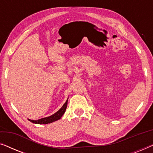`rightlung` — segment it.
<instances>
[{"label": "right lung", "mask_w": 153, "mask_h": 153, "mask_svg": "<svg viewBox=\"0 0 153 153\" xmlns=\"http://www.w3.org/2000/svg\"><path fill=\"white\" fill-rule=\"evenodd\" d=\"M68 100H67V101L65 102V103L62 105V107L60 108L57 112H56L55 114L51 115V116H50L49 117H46V118H42L36 120H30V119H28V120L29 121H30L31 123H35V124H49V123L55 122V121L61 118V117L63 116V114H65V112L66 111L67 106H68Z\"/></svg>", "instance_id": "obj_1"}]
</instances>
